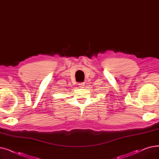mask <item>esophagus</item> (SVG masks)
<instances>
[{"label": "esophagus", "instance_id": "1", "mask_svg": "<svg viewBox=\"0 0 159 159\" xmlns=\"http://www.w3.org/2000/svg\"><path fill=\"white\" fill-rule=\"evenodd\" d=\"M84 85H85L84 82H81V83H80V84H79V88H84Z\"/></svg>", "mask_w": 159, "mask_h": 159}]
</instances>
